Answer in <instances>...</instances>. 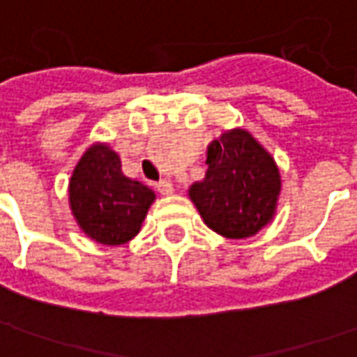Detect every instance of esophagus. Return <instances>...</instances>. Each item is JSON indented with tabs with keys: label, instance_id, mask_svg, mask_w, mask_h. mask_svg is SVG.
<instances>
[{
	"label": "esophagus",
	"instance_id": "1",
	"mask_svg": "<svg viewBox=\"0 0 357 357\" xmlns=\"http://www.w3.org/2000/svg\"><path fill=\"white\" fill-rule=\"evenodd\" d=\"M155 190L163 194V196H169V194H173V182L167 181V178H163V181L155 182Z\"/></svg>",
	"mask_w": 357,
	"mask_h": 357
}]
</instances>
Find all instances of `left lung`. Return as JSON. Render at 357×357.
Segmentation results:
<instances>
[{"label":"left lung","mask_w":357,"mask_h":357,"mask_svg":"<svg viewBox=\"0 0 357 357\" xmlns=\"http://www.w3.org/2000/svg\"><path fill=\"white\" fill-rule=\"evenodd\" d=\"M207 173L190 188L205 225L220 236H255L274 217L282 181L272 155L243 129L225 132L207 152Z\"/></svg>","instance_id":"left-lung-1"}]
</instances>
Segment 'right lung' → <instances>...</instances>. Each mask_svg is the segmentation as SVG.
I'll return each mask as SVG.
<instances>
[{
    "mask_svg": "<svg viewBox=\"0 0 357 357\" xmlns=\"http://www.w3.org/2000/svg\"><path fill=\"white\" fill-rule=\"evenodd\" d=\"M153 192L121 173L118 153L95 144L74 169L70 205L77 225L104 245H121L135 238L153 202Z\"/></svg>",
    "mask_w": 357,
    "mask_h": 357,
    "instance_id": "add662e5",
    "label": "right lung"
}]
</instances>
